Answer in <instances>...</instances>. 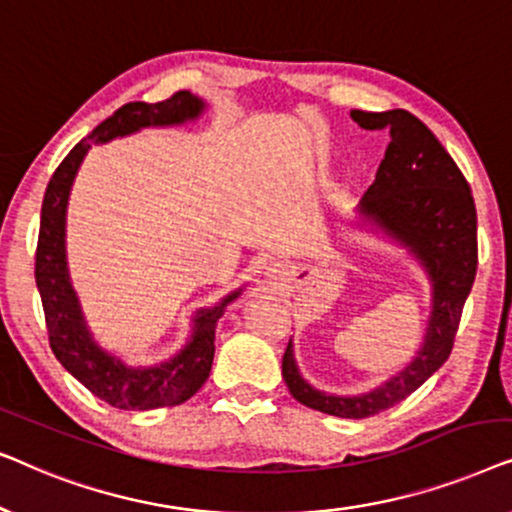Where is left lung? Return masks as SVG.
<instances>
[{
  "label": "left lung",
  "mask_w": 512,
  "mask_h": 512,
  "mask_svg": "<svg viewBox=\"0 0 512 512\" xmlns=\"http://www.w3.org/2000/svg\"><path fill=\"white\" fill-rule=\"evenodd\" d=\"M363 130H387L389 146L356 214L359 228L382 233L422 265L431 284V314L422 347L401 373L356 396L326 394L300 375L289 340L282 375L291 396L333 417L366 419L394 408L447 361L461 310L478 270V216L468 181L436 135L405 109L352 111Z\"/></svg>",
  "instance_id": "1"
}]
</instances>
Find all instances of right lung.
<instances>
[{"label": "right lung", "mask_w": 512, "mask_h": 512, "mask_svg": "<svg viewBox=\"0 0 512 512\" xmlns=\"http://www.w3.org/2000/svg\"><path fill=\"white\" fill-rule=\"evenodd\" d=\"M207 102L202 97L179 90L170 100L128 102L114 111L81 139L67 158L58 165L48 181L37 244V289L46 314V328L51 349L69 375L93 391L104 403L121 410H153L179 405L191 398L207 382L214 361L216 321L226 307L240 298L242 289L228 293L214 307H200L193 314L191 335L186 345L170 359L156 366H130L121 356L111 354L95 340L90 331L81 300L76 296L67 265V205L76 172L93 144H107L111 139L135 135L144 128H170L184 125L202 116Z\"/></svg>", "instance_id": "1"}]
</instances>
